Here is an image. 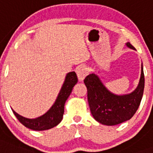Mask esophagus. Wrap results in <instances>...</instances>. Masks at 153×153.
<instances>
[{"label":"esophagus","mask_w":153,"mask_h":153,"mask_svg":"<svg viewBox=\"0 0 153 153\" xmlns=\"http://www.w3.org/2000/svg\"><path fill=\"white\" fill-rule=\"evenodd\" d=\"M77 76H78V79H79V82L83 81V79L86 78V76L88 74V69L86 66L84 65H82V66H79L78 67V69L76 71Z\"/></svg>","instance_id":"esophagus-1"}]
</instances>
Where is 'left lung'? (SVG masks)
<instances>
[{
  "instance_id": "obj_1",
  "label": "left lung",
  "mask_w": 153,
  "mask_h": 153,
  "mask_svg": "<svg viewBox=\"0 0 153 153\" xmlns=\"http://www.w3.org/2000/svg\"><path fill=\"white\" fill-rule=\"evenodd\" d=\"M126 45L135 49L130 43ZM84 83L87 88L89 105L94 119L102 125L116 126L129 120L140 105L145 88L143 66L137 87L129 94L119 96L110 93L95 74L87 75Z\"/></svg>"
}]
</instances>
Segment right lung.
<instances>
[{
	"label": "right lung",
	"mask_w": 153,
	"mask_h": 153,
	"mask_svg": "<svg viewBox=\"0 0 153 153\" xmlns=\"http://www.w3.org/2000/svg\"><path fill=\"white\" fill-rule=\"evenodd\" d=\"M77 82L78 78L75 72L72 71L68 73L65 79L64 83L58 95L57 99L55 100L51 109L43 116L35 119H28L19 115L14 110H13V114H15V116L20 123L32 130L43 131L53 128L59 125L60 121H62V116L64 114L65 102Z\"/></svg>",
	"instance_id": "add662e5"
}]
</instances>
